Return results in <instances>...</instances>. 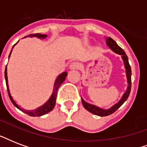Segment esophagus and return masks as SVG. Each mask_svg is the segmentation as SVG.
Here are the masks:
<instances>
[{"instance_id":"esophagus-1","label":"esophagus","mask_w":147,"mask_h":147,"mask_svg":"<svg viewBox=\"0 0 147 147\" xmlns=\"http://www.w3.org/2000/svg\"><path fill=\"white\" fill-rule=\"evenodd\" d=\"M79 68H80V64L76 62H71L70 65H69V69H78Z\"/></svg>"}]
</instances>
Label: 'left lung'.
Returning <instances> with one entry per match:
<instances>
[{
    "label": "left lung",
    "instance_id": "left-lung-1",
    "mask_svg": "<svg viewBox=\"0 0 147 147\" xmlns=\"http://www.w3.org/2000/svg\"><path fill=\"white\" fill-rule=\"evenodd\" d=\"M106 43H107V46H108L112 50L114 51V52H115V53H117V54H119V55H121V56H122V59H123V63H124V66H125L126 69L128 87L127 89V92L124 93V94L123 95V97H122V98L121 99V100L108 110L101 109V108L97 107V106L90 105L88 103L85 102V100L82 98V102L83 106H84V107H85V109L87 110V111H88L89 112H91V113H92V114H95V115H98V116L100 117L108 116L110 114H113L114 112L116 111L118 109L119 107H121V105H123V103L127 100V99L129 95H130V90H131V68H130V64H129V62H128L127 55H126L125 52L123 51V49H121V47L117 44V42H115L112 38L107 37V39H106Z\"/></svg>",
    "mask_w": 147,
    "mask_h": 147
}]
</instances>
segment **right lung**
<instances>
[{
	"mask_svg": "<svg viewBox=\"0 0 147 147\" xmlns=\"http://www.w3.org/2000/svg\"><path fill=\"white\" fill-rule=\"evenodd\" d=\"M28 36H30V37H33V36H36V37L38 38H41V39H44L47 36L46 34H40V33H35V34H30ZM17 44V43H16ZM16 44H14V46ZM9 55V57H10V55ZM4 76H5V80H6V85H7V92H8V95H9V98H10V100H11V102L13 104L15 107H17V108L22 111H24V113H26V114H28L31 117H40L42 116V115H44V114H47V113H49L54 108L55 105V100H56V97H57V91L59 89V86L62 84V82H64L65 79V77L67 76V72H63L61 75L58 76V78H56V80H55V82L54 84V88H53V94H52V96L51 98H49V100L47 101L46 104H45L42 107H39L37 109H36L35 111H24L20 107H19L18 105L16 104L13 99L12 98L11 95H10V90H9V87H8V82H7V66H6L5 69V71H4Z\"/></svg>",
	"mask_w": 147,
	"mask_h": 147,
	"instance_id": "add662e5",
	"label": "right lung"
}]
</instances>
